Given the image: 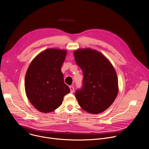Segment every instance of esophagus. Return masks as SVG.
Returning <instances> with one entry per match:
<instances>
[{"label":"esophagus","mask_w":149,"mask_h":149,"mask_svg":"<svg viewBox=\"0 0 149 149\" xmlns=\"http://www.w3.org/2000/svg\"><path fill=\"white\" fill-rule=\"evenodd\" d=\"M70 90H71V93H73L74 91V88L72 86H70Z\"/></svg>","instance_id":"1"}]
</instances>
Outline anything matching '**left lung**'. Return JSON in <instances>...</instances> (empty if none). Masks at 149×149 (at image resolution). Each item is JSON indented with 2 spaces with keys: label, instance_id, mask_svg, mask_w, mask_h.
Returning a JSON list of instances; mask_svg holds the SVG:
<instances>
[{
  "label": "left lung",
  "instance_id": "1",
  "mask_svg": "<svg viewBox=\"0 0 149 149\" xmlns=\"http://www.w3.org/2000/svg\"><path fill=\"white\" fill-rule=\"evenodd\" d=\"M84 75L81 90L75 93L80 107L90 114H100L113 103L118 93L117 75L110 61L91 48L74 52Z\"/></svg>",
  "mask_w": 149,
  "mask_h": 149
}]
</instances>
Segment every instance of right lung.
Returning <instances> with one entry per match:
<instances>
[{"label": "right lung", "mask_w": 149, "mask_h": 149, "mask_svg": "<svg viewBox=\"0 0 149 149\" xmlns=\"http://www.w3.org/2000/svg\"><path fill=\"white\" fill-rule=\"evenodd\" d=\"M66 49L48 48L31 62L25 78L26 96L33 107L44 113L52 112L62 104L70 89L63 81L61 67Z\"/></svg>", "instance_id": "1"}]
</instances>
